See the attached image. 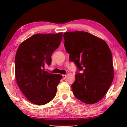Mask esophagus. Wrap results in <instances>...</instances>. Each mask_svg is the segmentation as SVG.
I'll return each mask as SVG.
<instances>
[{
	"mask_svg": "<svg viewBox=\"0 0 127 127\" xmlns=\"http://www.w3.org/2000/svg\"><path fill=\"white\" fill-rule=\"evenodd\" d=\"M62 77H63V79H65V78H66V75H65V74H63V75H62Z\"/></svg>",
	"mask_w": 127,
	"mask_h": 127,
	"instance_id": "34e87169",
	"label": "esophagus"
}]
</instances>
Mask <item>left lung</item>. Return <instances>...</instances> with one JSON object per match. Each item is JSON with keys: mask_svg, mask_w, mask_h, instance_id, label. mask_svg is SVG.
<instances>
[{"mask_svg": "<svg viewBox=\"0 0 127 127\" xmlns=\"http://www.w3.org/2000/svg\"><path fill=\"white\" fill-rule=\"evenodd\" d=\"M63 37L69 61L78 69L72 85L73 93L86 104L97 102L104 97L113 81L110 48L105 41L86 32H65Z\"/></svg>", "mask_w": 127, "mask_h": 127, "instance_id": "left-lung-1", "label": "left lung"}]
</instances>
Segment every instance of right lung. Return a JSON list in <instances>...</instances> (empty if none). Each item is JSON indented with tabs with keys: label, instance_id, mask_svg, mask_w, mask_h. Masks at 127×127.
<instances>
[{
	"label": "right lung",
	"instance_id": "right-lung-1",
	"mask_svg": "<svg viewBox=\"0 0 127 127\" xmlns=\"http://www.w3.org/2000/svg\"><path fill=\"white\" fill-rule=\"evenodd\" d=\"M63 33H37L21 43L15 57V74L17 85L30 102L46 104L56 95L62 76L45 71L50 65L53 53L58 48Z\"/></svg>",
	"mask_w": 127,
	"mask_h": 127
}]
</instances>
